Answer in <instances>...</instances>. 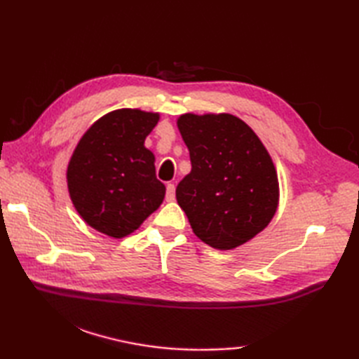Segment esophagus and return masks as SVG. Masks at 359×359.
Listing matches in <instances>:
<instances>
[{
	"label": "esophagus",
	"mask_w": 359,
	"mask_h": 359,
	"mask_svg": "<svg viewBox=\"0 0 359 359\" xmlns=\"http://www.w3.org/2000/svg\"><path fill=\"white\" fill-rule=\"evenodd\" d=\"M175 199V187L174 184H168L166 185V201L172 202Z\"/></svg>",
	"instance_id": "obj_1"
}]
</instances>
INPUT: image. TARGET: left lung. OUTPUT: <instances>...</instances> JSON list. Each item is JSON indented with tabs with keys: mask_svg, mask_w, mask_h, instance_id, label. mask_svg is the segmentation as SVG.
<instances>
[{
	"mask_svg": "<svg viewBox=\"0 0 359 359\" xmlns=\"http://www.w3.org/2000/svg\"><path fill=\"white\" fill-rule=\"evenodd\" d=\"M177 126L191 172L175 197L194 234L217 250L253 239L270 224L279 201L276 170L262 142L231 114H184Z\"/></svg>",
	"mask_w": 359,
	"mask_h": 359,
	"instance_id": "8db88e82",
	"label": "left lung"
}]
</instances>
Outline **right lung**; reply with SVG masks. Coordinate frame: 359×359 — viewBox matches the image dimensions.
Instances as JSON below:
<instances>
[{
    "label": "right lung",
    "mask_w": 359,
    "mask_h": 359,
    "mask_svg": "<svg viewBox=\"0 0 359 359\" xmlns=\"http://www.w3.org/2000/svg\"><path fill=\"white\" fill-rule=\"evenodd\" d=\"M158 114L118 109L106 114L81 137L67 166V188L85 222L111 238H125L154 212L165 197L154 154L144 139Z\"/></svg>",
    "instance_id": "add662e5"
}]
</instances>
